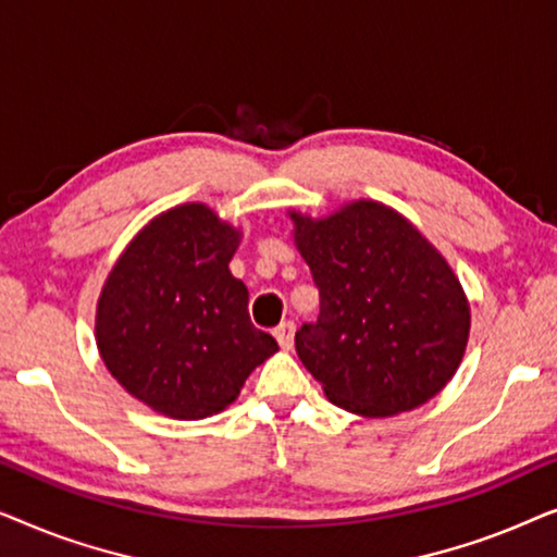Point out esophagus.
<instances>
[{"mask_svg": "<svg viewBox=\"0 0 557 557\" xmlns=\"http://www.w3.org/2000/svg\"><path fill=\"white\" fill-rule=\"evenodd\" d=\"M273 337L278 339L281 349H292V345H294V324L292 322H281L276 330H273Z\"/></svg>", "mask_w": 557, "mask_h": 557, "instance_id": "esophagus-1", "label": "esophagus"}]
</instances>
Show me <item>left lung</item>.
<instances>
[{
  "instance_id": "obj_1",
  "label": "left lung",
  "mask_w": 557,
  "mask_h": 557,
  "mask_svg": "<svg viewBox=\"0 0 557 557\" xmlns=\"http://www.w3.org/2000/svg\"><path fill=\"white\" fill-rule=\"evenodd\" d=\"M292 220L319 288V317L296 332V355L326 398L349 413L387 418L444 391L471 326L446 258L375 200L322 220L292 212Z\"/></svg>"
}]
</instances>
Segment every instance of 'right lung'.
Listing matches in <instances>:
<instances>
[{
    "label": "right lung",
    "instance_id": "right-lung-1",
    "mask_svg": "<svg viewBox=\"0 0 557 557\" xmlns=\"http://www.w3.org/2000/svg\"><path fill=\"white\" fill-rule=\"evenodd\" d=\"M238 243V227L208 205H177L136 233L98 296L103 364L166 418L220 413L278 349L250 324L248 288L227 269Z\"/></svg>",
    "mask_w": 557,
    "mask_h": 557
}]
</instances>
